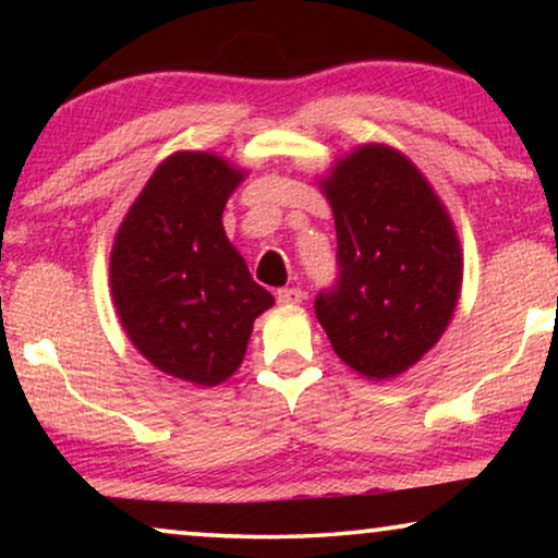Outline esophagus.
I'll use <instances>...</instances> for the list:
<instances>
[{
  "label": "esophagus",
  "instance_id": "esophagus-1",
  "mask_svg": "<svg viewBox=\"0 0 558 558\" xmlns=\"http://www.w3.org/2000/svg\"><path fill=\"white\" fill-rule=\"evenodd\" d=\"M277 300H279V304H302V300H304V292H302V289H296V287L279 289V292H277Z\"/></svg>",
  "mask_w": 558,
  "mask_h": 558
}]
</instances>
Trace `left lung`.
<instances>
[{
  "instance_id": "1",
  "label": "left lung",
  "mask_w": 558,
  "mask_h": 558,
  "mask_svg": "<svg viewBox=\"0 0 558 558\" xmlns=\"http://www.w3.org/2000/svg\"><path fill=\"white\" fill-rule=\"evenodd\" d=\"M338 231L340 279L315 312L332 350L357 376H401L437 345L462 292L457 228L422 170L368 142L319 178Z\"/></svg>"
}]
</instances>
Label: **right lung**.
Wrapping results in <instances>:
<instances>
[{"label": "right lung", "mask_w": 558, "mask_h": 558, "mask_svg": "<svg viewBox=\"0 0 558 558\" xmlns=\"http://www.w3.org/2000/svg\"><path fill=\"white\" fill-rule=\"evenodd\" d=\"M246 174L216 151H174L113 235L109 284L126 338L157 371L201 388L239 371L254 319L274 304L223 228Z\"/></svg>", "instance_id": "obj_1"}]
</instances>
